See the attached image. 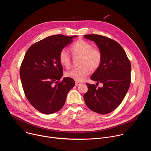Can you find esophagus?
Instances as JSON below:
<instances>
[{
  "mask_svg": "<svg viewBox=\"0 0 151 151\" xmlns=\"http://www.w3.org/2000/svg\"><path fill=\"white\" fill-rule=\"evenodd\" d=\"M81 82H77V81H75V85L76 86H78V85H81Z\"/></svg>",
  "mask_w": 151,
  "mask_h": 151,
  "instance_id": "34e87169",
  "label": "esophagus"
}]
</instances>
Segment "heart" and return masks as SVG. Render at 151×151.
<instances>
[{"mask_svg": "<svg viewBox=\"0 0 151 151\" xmlns=\"http://www.w3.org/2000/svg\"><path fill=\"white\" fill-rule=\"evenodd\" d=\"M74 55H81L80 66L74 68L66 73V76L77 82L83 81L88 76L90 70L94 71L100 66L102 54L97 48L93 47L91 43L83 39H79L71 47ZM59 61L62 65L69 68L71 64V57L66 50H62L59 54Z\"/></svg>", "mask_w": 151, "mask_h": 151, "instance_id": "1", "label": "heart"}]
</instances>
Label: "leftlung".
<instances>
[{"instance_id":"left-lung-1","label":"left lung","mask_w":151,"mask_h":151,"mask_svg":"<svg viewBox=\"0 0 151 151\" xmlns=\"http://www.w3.org/2000/svg\"><path fill=\"white\" fill-rule=\"evenodd\" d=\"M100 50V67L91 75L96 85L86 83L88 91L83 95L86 105L91 111L107 114L114 111L124 99L130 85L131 63L122 47L115 40L101 35H87ZM101 83L102 88H97Z\"/></svg>"}]
</instances>
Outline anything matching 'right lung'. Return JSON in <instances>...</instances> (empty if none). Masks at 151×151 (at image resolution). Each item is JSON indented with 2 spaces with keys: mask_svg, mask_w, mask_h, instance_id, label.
I'll list each match as a JSON object with an SVG mask.
<instances>
[{
  "mask_svg": "<svg viewBox=\"0 0 151 151\" xmlns=\"http://www.w3.org/2000/svg\"><path fill=\"white\" fill-rule=\"evenodd\" d=\"M76 36H50L32 45L25 54L19 70L21 83L29 101L42 114L60 110L74 87V80L68 77L58 82L63 75L58 57Z\"/></svg>",
  "mask_w": 151,
  "mask_h": 151,
  "instance_id": "add662e5",
  "label": "right lung"
}]
</instances>
